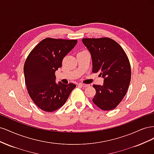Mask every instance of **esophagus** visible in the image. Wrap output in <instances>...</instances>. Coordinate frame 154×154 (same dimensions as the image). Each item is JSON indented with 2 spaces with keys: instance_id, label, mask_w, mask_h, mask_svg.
Wrapping results in <instances>:
<instances>
[{
  "instance_id": "obj_1",
  "label": "esophagus",
  "mask_w": 154,
  "mask_h": 154,
  "mask_svg": "<svg viewBox=\"0 0 154 154\" xmlns=\"http://www.w3.org/2000/svg\"><path fill=\"white\" fill-rule=\"evenodd\" d=\"M79 85L81 86V87H83V88H85V87H87L89 86V85L83 84V83H80V84H79Z\"/></svg>"
}]
</instances>
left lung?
<instances>
[{
    "mask_svg": "<svg viewBox=\"0 0 154 154\" xmlns=\"http://www.w3.org/2000/svg\"><path fill=\"white\" fill-rule=\"evenodd\" d=\"M92 60V72H100L103 85H94V103L103 110L115 109L127 94L131 79V68L120 45L110 38H83Z\"/></svg>",
    "mask_w": 154,
    "mask_h": 154,
    "instance_id": "8db88e82",
    "label": "left lung"
}]
</instances>
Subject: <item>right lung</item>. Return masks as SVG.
Returning a JSON list of instances; mask_svg holds the SVG:
<instances>
[{"instance_id": "add662e5", "label": "right lung", "mask_w": 154, "mask_h": 154, "mask_svg": "<svg viewBox=\"0 0 154 154\" xmlns=\"http://www.w3.org/2000/svg\"><path fill=\"white\" fill-rule=\"evenodd\" d=\"M76 40L47 38L36 45L24 67L26 85L35 104L44 111L53 112L66 103L74 83H56L55 72L62 67L63 58L77 44Z\"/></svg>"}]
</instances>
